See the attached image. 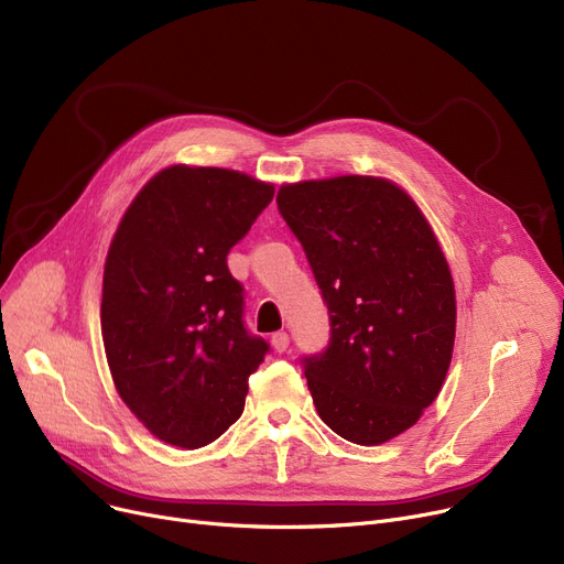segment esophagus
Here are the masks:
<instances>
[{
    "instance_id": "1",
    "label": "esophagus",
    "mask_w": 564,
    "mask_h": 564,
    "mask_svg": "<svg viewBox=\"0 0 564 564\" xmlns=\"http://www.w3.org/2000/svg\"><path fill=\"white\" fill-rule=\"evenodd\" d=\"M272 347L281 354V351H285L288 347H290V336L285 334V332H279V334H274L272 336Z\"/></svg>"
}]
</instances>
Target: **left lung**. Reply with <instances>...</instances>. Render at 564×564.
<instances>
[{
    "instance_id": "1",
    "label": "left lung",
    "mask_w": 564,
    "mask_h": 564,
    "mask_svg": "<svg viewBox=\"0 0 564 564\" xmlns=\"http://www.w3.org/2000/svg\"><path fill=\"white\" fill-rule=\"evenodd\" d=\"M279 213L329 311V343L302 357L319 419L361 446L421 419L446 379L455 288L436 237L400 187L370 175L285 185Z\"/></svg>"
}]
</instances>
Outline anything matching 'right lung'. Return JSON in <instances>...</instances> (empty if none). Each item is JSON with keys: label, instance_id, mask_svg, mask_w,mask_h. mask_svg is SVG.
<instances>
[{"label": "right lung", "instance_id": "right-lung-1", "mask_svg": "<svg viewBox=\"0 0 564 564\" xmlns=\"http://www.w3.org/2000/svg\"><path fill=\"white\" fill-rule=\"evenodd\" d=\"M274 187L213 166H171L118 226L102 279V340L118 395L158 438L196 451L245 411L270 343L245 324L226 256Z\"/></svg>", "mask_w": 564, "mask_h": 564}]
</instances>
